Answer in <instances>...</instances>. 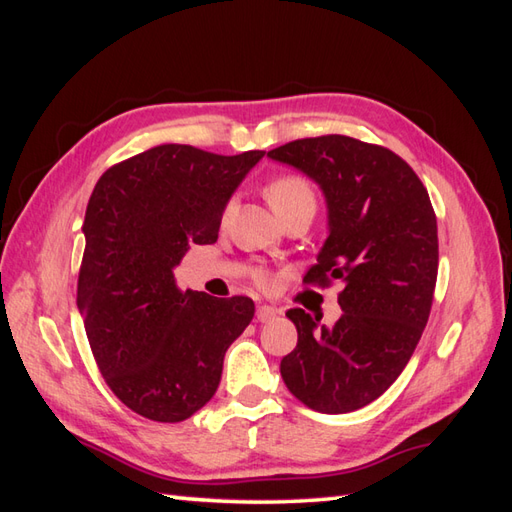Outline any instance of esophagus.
Here are the masks:
<instances>
[{
	"label": "esophagus",
	"instance_id": "1",
	"mask_svg": "<svg viewBox=\"0 0 512 512\" xmlns=\"http://www.w3.org/2000/svg\"><path fill=\"white\" fill-rule=\"evenodd\" d=\"M279 314H281V310L275 308V306H259V308H257V319L262 321V323H268V321L277 319Z\"/></svg>",
	"mask_w": 512,
	"mask_h": 512
}]
</instances>
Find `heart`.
I'll list each match as a JSON object with an SVG mask.
<instances>
[{"instance_id": "1", "label": "heart", "mask_w": 512, "mask_h": 512, "mask_svg": "<svg viewBox=\"0 0 512 512\" xmlns=\"http://www.w3.org/2000/svg\"><path fill=\"white\" fill-rule=\"evenodd\" d=\"M266 198L275 209V213L281 215L297 204L314 202V191L310 187V182L299 176H279L266 187ZM257 281L259 284H266L268 275L257 273Z\"/></svg>"}]
</instances>
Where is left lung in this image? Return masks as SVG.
Returning <instances> with one entry per match:
<instances>
[{
    "label": "left lung",
    "mask_w": 512,
    "mask_h": 512,
    "mask_svg": "<svg viewBox=\"0 0 512 512\" xmlns=\"http://www.w3.org/2000/svg\"><path fill=\"white\" fill-rule=\"evenodd\" d=\"M268 156L306 173L328 204V239L303 284L341 279L332 328L301 308L297 347L281 358L290 394L321 413L356 411L385 394L416 350L438 279V222L405 160L350 136L301 138Z\"/></svg>",
    "instance_id": "8db88e82"
}]
</instances>
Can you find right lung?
Here are the masks:
<instances>
[{
	"label": "right lung",
	"instance_id": "add662e5",
	"mask_svg": "<svg viewBox=\"0 0 512 512\" xmlns=\"http://www.w3.org/2000/svg\"><path fill=\"white\" fill-rule=\"evenodd\" d=\"M264 154L158 145L107 169L90 195L76 306L105 383L143 418L182 422L202 409L253 321V299L182 292L173 268L189 246L215 242Z\"/></svg>",
	"mask_w": 512,
	"mask_h": 512
}]
</instances>
